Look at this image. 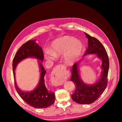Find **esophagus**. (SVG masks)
<instances>
[{
	"mask_svg": "<svg viewBox=\"0 0 122 122\" xmlns=\"http://www.w3.org/2000/svg\"><path fill=\"white\" fill-rule=\"evenodd\" d=\"M66 67L63 65H59L55 67L52 72V77L51 79V82L54 86H59L62 84L61 78V74L60 71L61 69H64Z\"/></svg>",
	"mask_w": 122,
	"mask_h": 122,
	"instance_id": "esophagus-1",
	"label": "esophagus"
}]
</instances>
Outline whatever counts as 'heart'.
<instances>
[{"instance_id": "heart-1", "label": "heart", "mask_w": 122, "mask_h": 122, "mask_svg": "<svg viewBox=\"0 0 122 122\" xmlns=\"http://www.w3.org/2000/svg\"><path fill=\"white\" fill-rule=\"evenodd\" d=\"M83 48V44L80 40L65 36L54 41L51 44L50 51H46L45 56L47 60H51L64 55L65 63L71 65L80 56Z\"/></svg>"}]
</instances>
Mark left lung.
<instances>
[{"instance_id":"left-lung-1","label":"left lung","mask_w":122,"mask_h":122,"mask_svg":"<svg viewBox=\"0 0 122 122\" xmlns=\"http://www.w3.org/2000/svg\"><path fill=\"white\" fill-rule=\"evenodd\" d=\"M88 40V47L84 54L83 59L88 54H95L102 61L101 73L97 81L92 84L85 83L80 75V62L73 65L72 76L70 79L74 83L76 89L72 96L73 101L80 104L93 103L104 91L107 84L109 70V60L104 47L98 40L84 32Z\"/></svg>"}]
</instances>
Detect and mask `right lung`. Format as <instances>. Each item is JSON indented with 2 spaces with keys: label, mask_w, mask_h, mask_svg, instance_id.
Returning <instances> with one entry per match:
<instances>
[{
  "label": "right lung",
  "mask_w": 122,
  "mask_h": 122,
  "mask_svg": "<svg viewBox=\"0 0 122 122\" xmlns=\"http://www.w3.org/2000/svg\"><path fill=\"white\" fill-rule=\"evenodd\" d=\"M36 41V40H29L21 46L13 59V70L15 86L18 94L21 98L27 104L33 107L44 108L53 104L55 101V95L54 92L49 91L46 87L45 75L46 71L42 63L44 60L43 50ZM27 58H35L39 60L40 77L39 83L35 89L31 91L25 92L21 90L16 85L15 71L17 65L22 60Z\"/></svg>",
  "instance_id": "obj_1"
}]
</instances>
